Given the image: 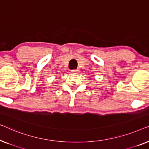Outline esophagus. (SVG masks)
I'll return each mask as SVG.
<instances>
[{
  "mask_svg": "<svg viewBox=\"0 0 149 149\" xmlns=\"http://www.w3.org/2000/svg\"><path fill=\"white\" fill-rule=\"evenodd\" d=\"M78 71H79L78 70H72L71 72H72L73 74H76V73L78 72Z\"/></svg>",
  "mask_w": 149,
  "mask_h": 149,
  "instance_id": "obj_1",
  "label": "esophagus"
}]
</instances>
